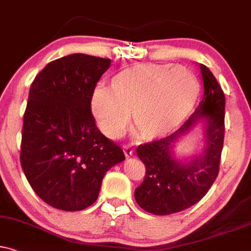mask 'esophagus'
Listing matches in <instances>:
<instances>
[{
    "label": "esophagus",
    "instance_id": "esophagus-1",
    "mask_svg": "<svg viewBox=\"0 0 251 251\" xmlns=\"http://www.w3.org/2000/svg\"><path fill=\"white\" fill-rule=\"evenodd\" d=\"M123 152H125L126 157H130L132 156V152H134V148H132L131 145L125 144L123 145Z\"/></svg>",
    "mask_w": 251,
    "mask_h": 251
}]
</instances>
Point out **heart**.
I'll list each match as a JSON object with an SVG mask.
<instances>
[{"instance_id":"1","label":"heart","mask_w":251,"mask_h":251,"mask_svg":"<svg viewBox=\"0 0 251 251\" xmlns=\"http://www.w3.org/2000/svg\"><path fill=\"white\" fill-rule=\"evenodd\" d=\"M199 91L196 76L184 67L141 63L111 78L110 89L99 86L91 97V109L104 135L119 138L129 119L145 140L172 131L190 113Z\"/></svg>"}]
</instances>
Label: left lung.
I'll return each instance as SVG.
<instances>
[{"label": "left lung", "mask_w": 251, "mask_h": 251, "mask_svg": "<svg viewBox=\"0 0 251 251\" xmlns=\"http://www.w3.org/2000/svg\"><path fill=\"white\" fill-rule=\"evenodd\" d=\"M200 72L203 95L194 113L173 134L136 149L145 165V176L135 190V199L141 208L154 215L173 214L196 205L219 175L225 138V94L205 65L200 64ZM202 118L206 120L205 152L191 163H178L171 153L173 143Z\"/></svg>", "instance_id": "left-lung-1"}]
</instances>
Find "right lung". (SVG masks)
Returning <instances> with one entry per match:
<instances>
[{
	"mask_svg": "<svg viewBox=\"0 0 251 251\" xmlns=\"http://www.w3.org/2000/svg\"><path fill=\"white\" fill-rule=\"evenodd\" d=\"M110 59L74 53L49 63L31 83L23 116L21 166L35 193L61 211L98 199L104 173L125 160L99 130L92 93Z\"/></svg>",
	"mask_w": 251,
	"mask_h": 251,
	"instance_id": "add662e5",
	"label": "right lung"
}]
</instances>
